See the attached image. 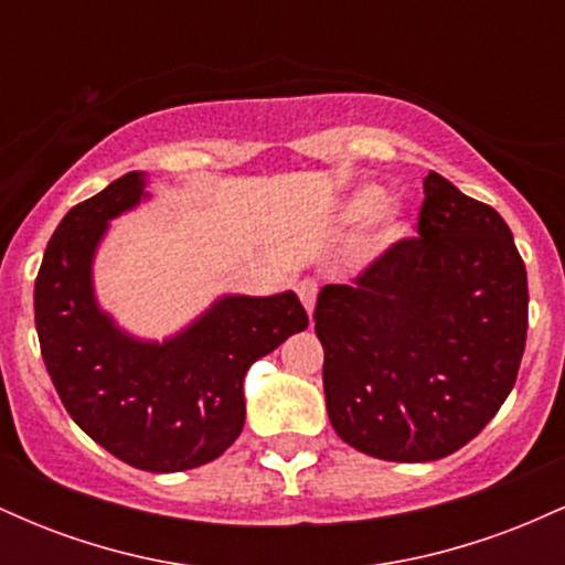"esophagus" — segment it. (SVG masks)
<instances>
[{
    "instance_id": "1",
    "label": "esophagus",
    "mask_w": 565,
    "mask_h": 565,
    "mask_svg": "<svg viewBox=\"0 0 565 565\" xmlns=\"http://www.w3.org/2000/svg\"><path fill=\"white\" fill-rule=\"evenodd\" d=\"M297 297H300L305 310H308V316H313L316 310V295H319V284L310 281V278H302V281H297Z\"/></svg>"
}]
</instances>
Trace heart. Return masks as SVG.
I'll return each instance as SVG.
<instances>
[{
	"instance_id": "obj_1",
	"label": "heart",
	"mask_w": 565,
	"mask_h": 565,
	"mask_svg": "<svg viewBox=\"0 0 565 565\" xmlns=\"http://www.w3.org/2000/svg\"><path fill=\"white\" fill-rule=\"evenodd\" d=\"M366 252L369 255H382L398 244L406 236V217L404 210L393 201H385V188L380 185H361L355 188L340 206L342 225H361L366 223Z\"/></svg>"
}]
</instances>
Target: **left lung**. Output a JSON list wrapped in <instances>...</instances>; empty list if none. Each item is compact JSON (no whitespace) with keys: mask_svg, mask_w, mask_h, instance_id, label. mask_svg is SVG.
I'll return each instance as SVG.
<instances>
[{"mask_svg":"<svg viewBox=\"0 0 565 565\" xmlns=\"http://www.w3.org/2000/svg\"><path fill=\"white\" fill-rule=\"evenodd\" d=\"M419 236L316 302L334 433L387 462H433L489 425L515 385L526 265L494 206L427 172Z\"/></svg>","mask_w":565,"mask_h":565,"instance_id":"obj_1","label":"left lung"}]
</instances>
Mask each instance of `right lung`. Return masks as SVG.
<instances>
[{"label": "right lung", "mask_w": 565, "mask_h": 565, "mask_svg": "<svg viewBox=\"0 0 565 565\" xmlns=\"http://www.w3.org/2000/svg\"><path fill=\"white\" fill-rule=\"evenodd\" d=\"M146 172L114 180L61 220L34 284L36 334L63 406L95 444L148 472L201 468L238 438L244 377L308 327L291 289L220 295L164 340L138 337L103 308L95 257L111 220L151 201Z\"/></svg>", "instance_id": "1"}]
</instances>
